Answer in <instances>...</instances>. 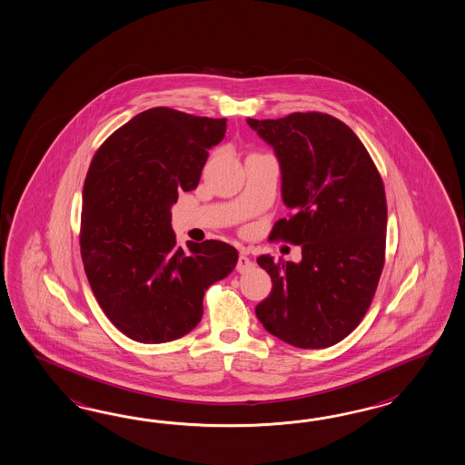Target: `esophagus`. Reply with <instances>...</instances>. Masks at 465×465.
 Returning a JSON list of instances; mask_svg holds the SVG:
<instances>
[{
	"mask_svg": "<svg viewBox=\"0 0 465 465\" xmlns=\"http://www.w3.org/2000/svg\"><path fill=\"white\" fill-rule=\"evenodd\" d=\"M252 266H254V262H252L250 256L244 254V252H241V254H239L238 266H236L239 273H248L250 270H252Z\"/></svg>",
	"mask_w": 465,
	"mask_h": 465,
	"instance_id": "1",
	"label": "esophagus"
}]
</instances>
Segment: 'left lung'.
<instances>
[{
	"mask_svg": "<svg viewBox=\"0 0 465 465\" xmlns=\"http://www.w3.org/2000/svg\"><path fill=\"white\" fill-rule=\"evenodd\" d=\"M246 121L273 148L282 199L292 211L272 236L302 248L298 262L270 254L256 260L273 283L256 317L286 344L331 347L358 327L381 276L388 223L381 177L354 132L329 114Z\"/></svg>",
	"mask_w": 465,
	"mask_h": 465,
	"instance_id": "left-lung-1",
	"label": "left lung"
}]
</instances>
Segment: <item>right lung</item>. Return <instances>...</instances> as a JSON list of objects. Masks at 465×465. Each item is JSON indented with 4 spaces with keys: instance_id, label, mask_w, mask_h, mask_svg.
Segmentation results:
<instances>
[{
    "instance_id": "1",
    "label": "right lung",
    "mask_w": 465,
    "mask_h": 465,
    "mask_svg": "<svg viewBox=\"0 0 465 465\" xmlns=\"http://www.w3.org/2000/svg\"><path fill=\"white\" fill-rule=\"evenodd\" d=\"M226 121L170 107L136 114L95 152L83 191L81 254L95 300L121 332L162 344L203 319L209 286L236 268L223 241L177 246L172 205L199 185Z\"/></svg>"
}]
</instances>
